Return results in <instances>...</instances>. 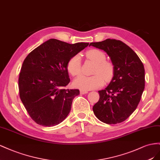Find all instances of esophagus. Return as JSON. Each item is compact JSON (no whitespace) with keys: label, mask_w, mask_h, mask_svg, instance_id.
Segmentation results:
<instances>
[{"label":"esophagus","mask_w":160,"mask_h":160,"mask_svg":"<svg viewBox=\"0 0 160 160\" xmlns=\"http://www.w3.org/2000/svg\"><path fill=\"white\" fill-rule=\"evenodd\" d=\"M86 93H88L87 90H80V94H85Z\"/></svg>","instance_id":"1"}]
</instances>
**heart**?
<instances>
[{"label": "heart", "instance_id": "obj_1", "mask_svg": "<svg viewBox=\"0 0 160 160\" xmlns=\"http://www.w3.org/2000/svg\"><path fill=\"white\" fill-rule=\"evenodd\" d=\"M86 57L95 63L91 76H81L74 81L75 87L81 90H90L102 86L104 80H110L113 75L112 63L106 61V56L102 51L96 49H90L86 52ZM68 72L73 76H78L81 73V61L79 55L72 56L67 63Z\"/></svg>", "mask_w": 160, "mask_h": 160}]
</instances>
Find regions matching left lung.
Segmentation results:
<instances>
[{"mask_svg":"<svg viewBox=\"0 0 160 160\" xmlns=\"http://www.w3.org/2000/svg\"><path fill=\"white\" fill-rule=\"evenodd\" d=\"M90 45L107 52L114 66L112 80L105 89L98 91L100 98L93 112L107 124L123 122L138 107L144 90L143 63L133 50L120 40L107 39Z\"/></svg>","mask_w":160,"mask_h":160,"instance_id":"left-lung-1","label":"left lung"}]
</instances>
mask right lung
Returning a JSON list of instances; mask_svg holds the SVG:
<instances>
[{
	"mask_svg": "<svg viewBox=\"0 0 160 160\" xmlns=\"http://www.w3.org/2000/svg\"><path fill=\"white\" fill-rule=\"evenodd\" d=\"M88 44H70L51 39L25 59L19 77V97L29 116L38 124L58 125L70 112L72 100L80 91L63 88L70 81L67 63Z\"/></svg>",
	"mask_w": 160,
	"mask_h": 160,
	"instance_id": "add662e5",
	"label": "right lung"
}]
</instances>
